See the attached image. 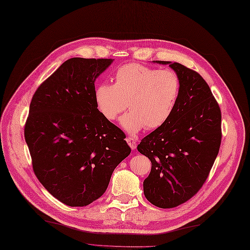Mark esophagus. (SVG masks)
I'll use <instances>...</instances> for the list:
<instances>
[{
  "label": "esophagus",
  "instance_id": "esophagus-1",
  "mask_svg": "<svg viewBox=\"0 0 250 250\" xmlns=\"http://www.w3.org/2000/svg\"><path fill=\"white\" fill-rule=\"evenodd\" d=\"M126 141H127V144H128V146L131 147V149H135L136 148V146H137V144H136V141L132 138V137H130V136H128L127 138H126Z\"/></svg>",
  "mask_w": 250,
  "mask_h": 250
}]
</instances>
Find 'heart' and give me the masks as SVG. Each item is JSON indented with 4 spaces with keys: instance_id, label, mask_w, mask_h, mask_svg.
<instances>
[{
    "instance_id": "1",
    "label": "heart",
    "mask_w": 250,
    "mask_h": 250,
    "mask_svg": "<svg viewBox=\"0 0 250 250\" xmlns=\"http://www.w3.org/2000/svg\"><path fill=\"white\" fill-rule=\"evenodd\" d=\"M114 79V84L102 83L97 86L94 100L109 121H115L128 106L129 112L121 119L127 131L156 130L175 111L181 92V81L175 71L130 63L119 67Z\"/></svg>"
}]
</instances>
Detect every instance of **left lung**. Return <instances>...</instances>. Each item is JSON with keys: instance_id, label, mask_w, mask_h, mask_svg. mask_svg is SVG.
Segmentation results:
<instances>
[{"instance_id": "1", "label": "left lung", "mask_w": 250, "mask_h": 250, "mask_svg": "<svg viewBox=\"0 0 250 250\" xmlns=\"http://www.w3.org/2000/svg\"><path fill=\"white\" fill-rule=\"evenodd\" d=\"M169 64L181 81V92L169 120L141 140L140 153L151 162L144 182L150 204L172 208L193 197L203 187L219 153L222 114L206 80L180 63Z\"/></svg>"}]
</instances>
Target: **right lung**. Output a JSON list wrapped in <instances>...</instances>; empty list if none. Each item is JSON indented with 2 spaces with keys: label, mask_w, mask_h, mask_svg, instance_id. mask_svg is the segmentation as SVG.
I'll return each instance as SVG.
<instances>
[{
  "label": "right lung",
  "mask_w": 250,
  "mask_h": 250,
  "mask_svg": "<svg viewBox=\"0 0 250 250\" xmlns=\"http://www.w3.org/2000/svg\"><path fill=\"white\" fill-rule=\"evenodd\" d=\"M112 59L72 58L35 90L24 126L32 169L54 197L85 207L108 188L131 148L99 111L94 81Z\"/></svg>",
  "instance_id": "add662e5"
}]
</instances>
